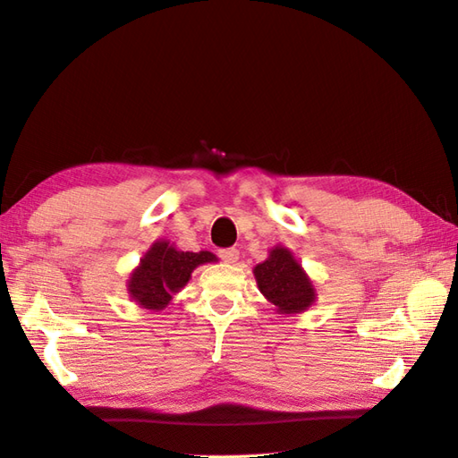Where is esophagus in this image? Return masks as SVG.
<instances>
[{"instance_id":"obj_1","label":"esophagus","mask_w":458,"mask_h":458,"mask_svg":"<svg viewBox=\"0 0 458 458\" xmlns=\"http://www.w3.org/2000/svg\"><path fill=\"white\" fill-rule=\"evenodd\" d=\"M218 257L225 263H236L240 251L236 248H225V250H218Z\"/></svg>"}]
</instances>
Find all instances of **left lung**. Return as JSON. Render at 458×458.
<instances>
[{"instance_id": "1", "label": "left lung", "mask_w": 458, "mask_h": 458, "mask_svg": "<svg viewBox=\"0 0 458 458\" xmlns=\"http://www.w3.org/2000/svg\"><path fill=\"white\" fill-rule=\"evenodd\" d=\"M261 294L278 313H301L315 301V288L301 265L283 245L268 253V259L253 268Z\"/></svg>"}]
</instances>
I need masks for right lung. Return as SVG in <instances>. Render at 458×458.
Listing matches in <instances>:
<instances>
[{
    "mask_svg": "<svg viewBox=\"0 0 458 458\" xmlns=\"http://www.w3.org/2000/svg\"><path fill=\"white\" fill-rule=\"evenodd\" d=\"M213 261H216V255L210 251H180L166 240L155 242L127 280L129 296L140 308L160 311L168 306L175 292L190 283L199 265Z\"/></svg>",
    "mask_w": 458,
    "mask_h": 458,
    "instance_id": "add662e5",
    "label": "right lung"
}]
</instances>
